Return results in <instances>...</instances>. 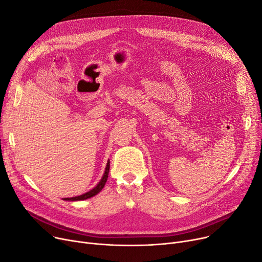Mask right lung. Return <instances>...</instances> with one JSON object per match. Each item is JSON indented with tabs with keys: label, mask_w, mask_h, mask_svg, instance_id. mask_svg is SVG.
Masks as SVG:
<instances>
[{
	"label": "right lung",
	"mask_w": 262,
	"mask_h": 262,
	"mask_svg": "<svg viewBox=\"0 0 262 262\" xmlns=\"http://www.w3.org/2000/svg\"><path fill=\"white\" fill-rule=\"evenodd\" d=\"M108 171H110V161H107V164H106V167H105V171H104V175L102 177V179L100 180V182H99L97 184V186H95V188L93 190H91L90 192H87L85 194H82L80 196H76V197H70V198H64V201H68V202H77V201H84V199H87V198H91L95 195H97L99 192H100L103 186L105 185V182L107 180V177H108Z\"/></svg>",
	"instance_id": "obj_1"
}]
</instances>
